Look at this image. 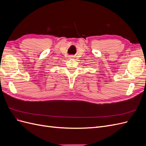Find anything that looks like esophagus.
<instances>
[{
  "mask_svg": "<svg viewBox=\"0 0 146 146\" xmlns=\"http://www.w3.org/2000/svg\"><path fill=\"white\" fill-rule=\"evenodd\" d=\"M69 59H74L75 58H74V56H72V55H70V56H69Z\"/></svg>",
  "mask_w": 146,
  "mask_h": 146,
  "instance_id": "obj_1",
  "label": "esophagus"
}]
</instances>
